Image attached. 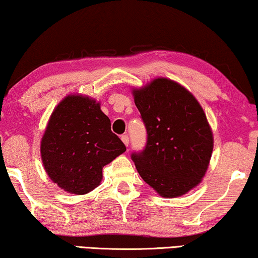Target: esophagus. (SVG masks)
<instances>
[{
	"mask_svg": "<svg viewBox=\"0 0 258 258\" xmlns=\"http://www.w3.org/2000/svg\"><path fill=\"white\" fill-rule=\"evenodd\" d=\"M121 141L124 142V145L126 146V147H127L128 146V144H130V139H128V136H122L121 137Z\"/></svg>",
	"mask_w": 258,
	"mask_h": 258,
	"instance_id": "34e87169",
	"label": "esophagus"
}]
</instances>
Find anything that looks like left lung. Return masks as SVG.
I'll return each mask as SVG.
<instances>
[{"mask_svg":"<svg viewBox=\"0 0 258 258\" xmlns=\"http://www.w3.org/2000/svg\"><path fill=\"white\" fill-rule=\"evenodd\" d=\"M147 130V145L132 160L141 178L164 198L185 195L203 180L213 152V132L191 92L167 78L133 88Z\"/></svg>","mask_w":258,"mask_h":258,"instance_id":"8db88e82","label":"left lung"}]
</instances>
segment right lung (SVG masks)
Here are the masks:
<instances>
[{
    "mask_svg": "<svg viewBox=\"0 0 258 258\" xmlns=\"http://www.w3.org/2000/svg\"><path fill=\"white\" fill-rule=\"evenodd\" d=\"M125 151L101 103L81 94L66 96L54 107L40 141L46 174L72 195H86L97 187L103 167Z\"/></svg>",
    "mask_w": 258,
    "mask_h": 258,
    "instance_id": "right-lung-1",
    "label": "right lung"
}]
</instances>
